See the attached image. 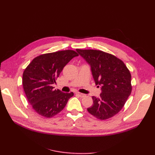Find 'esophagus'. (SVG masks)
I'll use <instances>...</instances> for the list:
<instances>
[{
    "instance_id": "esophagus-1",
    "label": "esophagus",
    "mask_w": 155,
    "mask_h": 155,
    "mask_svg": "<svg viewBox=\"0 0 155 155\" xmlns=\"http://www.w3.org/2000/svg\"><path fill=\"white\" fill-rule=\"evenodd\" d=\"M75 94H76V95L79 96V97H85V94H84L80 93V92H76Z\"/></svg>"
}]
</instances>
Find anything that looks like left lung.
Returning a JSON list of instances; mask_svg holds the SVG:
<instances>
[{
    "mask_svg": "<svg viewBox=\"0 0 155 155\" xmlns=\"http://www.w3.org/2000/svg\"><path fill=\"white\" fill-rule=\"evenodd\" d=\"M76 50L91 65L96 85L101 86L100 97H92L93 105L87 110L97 119H109L121 110L132 91L130 71L114 55L97 50Z\"/></svg>",
    "mask_w": 155,
    "mask_h": 155,
    "instance_id": "8db88e82",
    "label": "left lung"
}]
</instances>
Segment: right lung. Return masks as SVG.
<instances>
[{"instance_id":"obj_1","label":"right lung","mask_w":155,"mask_h":155,"mask_svg":"<svg viewBox=\"0 0 155 155\" xmlns=\"http://www.w3.org/2000/svg\"><path fill=\"white\" fill-rule=\"evenodd\" d=\"M71 50L41 54L33 59L22 74V85L27 100L39 115L51 118L61 111L72 92H62L52 85L64 67L73 58L78 56Z\"/></svg>"}]
</instances>
